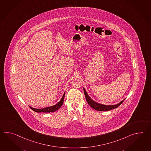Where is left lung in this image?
I'll return each instance as SVG.
<instances>
[{"mask_svg":"<svg viewBox=\"0 0 151 151\" xmlns=\"http://www.w3.org/2000/svg\"><path fill=\"white\" fill-rule=\"evenodd\" d=\"M84 93L85 95V97L86 99V100L87 101L88 104L91 106V107L93 108L96 111H108L113 109L115 108H116L118 107L124 101L125 99H124L123 100L120 101L119 103L117 104H112V105H107V104H102L98 103L97 102L93 100L91 98L89 95H88L87 92L86 91L85 88L83 87Z\"/></svg>","mask_w":151,"mask_h":151,"instance_id":"obj_1","label":"left lung"}]
</instances>
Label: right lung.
I'll return each instance as SVG.
<instances>
[{
    "instance_id": "obj_1",
    "label": "right lung",
    "mask_w": 151,
    "mask_h": 151,
    "mask_svg": "<svg viewBox=\"0 0 151 151\" xmlns=\"http://www.w3.org/2000/svg\"><path fill=\"white\" fill-rule=\"evenodd\" d=\"M65 93H64L63 95L62 96V97L61 98L60 100L55 105L51 106L50 107H47L43 108H41V109H37V108H35L29 106V107H30L31 109H32L33 111H35V112L37 113H51V112H54L55 111H57L59 108L61 107V106H62V104H63L64 99L65 96Z\"/></svg>"
}]
</instances>
